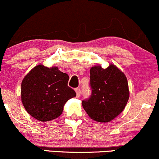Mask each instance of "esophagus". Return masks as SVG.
I'll return each instance as SVG.
<instances>
[{"label": "esophagus", "mask_w": 159, "mask_h": 159, "mask_svg": "<svg viewBox=\"0 0 159 159\" xmlns=\"http://www.w3.org/2000/svg\"><path fill=\"white\" fill-rule=\"evenodd\" d=\"M75 92H76V96H77L78 98L80 97V96H81V90H80V88H76Z\"/></svg>", "instance_id": "obj_1"}]
</instances>
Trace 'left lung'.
<instances>
[{
  "label": "left lung",
  "instance_id": "1",
  "mask_svg": "<svg viewBox=\"0 0 159 159\" xmlns=\"http://www.w3.org/2000/svg\"><path fill=\"white\" fill-rule=\"evenodd\" d=\"M90 98L82 106L92 120L101 123L113 120L125 108L129 98L125 75L114 64L106 69L95 66L90 69Z\"/></svg>",
  "mask_w": 159,
  "mask_h": 159
}]
</instances>
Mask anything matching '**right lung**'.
<instances>
[{
	"mask_svg": "<svg viewBox=\"0 0 159 159\" xmlns=\"http://www.w3.org/2000/svg\"><path fill=\"white\" fill-rule=\"evenodd\" d=\"M68 81V75L57 67L40 64L32 69L21 82V102L27 112L42 122L58 117L65 103L76 96Z\"/></svg>",
	"mask_w": 159,
	"mask_h": 159,
	"instance_id": "1",
	"label": "right lung"
}]
</instances>
